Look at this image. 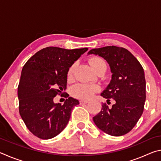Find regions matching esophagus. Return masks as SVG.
Returning a JSON list of instances; mask_svg holds the SVG:
<instances>
[{
	"mask_svg": "<svg viewBox=\"0 0 161 161\" xmlns=\"http://www.w3.org/2000/svg\"><path fill=\"white\" fill-rule=\"evenodd\" d=\"M80 104H85V103H89V101H87V100H80Z\"/></svg>",
	"mask_w": 161,
	"mask_h": 161,
	"instance_id": "34e87169",
	"label": "esophagus"
}]
</instances>
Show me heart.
Returning a JSON list of instances; mask_svg holds the SVG:
<instances>
[{
    "label": "heart",
    "mask_w": 161,
    "mask_h": 161,
    "mask_svg": "<svg viewBox=\"0 0 161 161\" xmlns=\"http://www.w3.org/2000/svg\"><path fill=\"white\" fill-rule=\"evenodd\" d=\"M89 63L95 72L102 69L103 67H107L106 62L102 58L99 57H93L89 59ZM76 68V64H72L67 71V77L68 80H71L74 77V72ZM99 91V86L94 84H76L72 89V94L75 97L81 99H89L94 96V94Z\"/></svg>",
    "instance_id": "b5f03b06"
}]
</instances>
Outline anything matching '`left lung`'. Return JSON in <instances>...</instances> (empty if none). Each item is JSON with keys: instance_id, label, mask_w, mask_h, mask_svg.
Listing matches in <instances>:
<instances>
[{"instance_id": "1", "label": "left lung", "mask_w": 161, "mask_h": 161, "mask_svg": "<svg viewBox=\"0 0 161 161\" xmlns=\"http://www.w3.org/2000/svg\"><path fill=\"white\" fill-rule=\"evenodd\" d=\"M94 54L107 60L112 73L111 80L101 94L111 107L103 103L100 112L93 117L99 129L108 135L126 134L137 124L143 112L146 101V80L143 68L130 52L116 46L92 49Z\"/></svg>"}]
</instances>
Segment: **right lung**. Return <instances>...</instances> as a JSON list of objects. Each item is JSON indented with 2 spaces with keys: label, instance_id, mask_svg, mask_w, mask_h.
<instances>
[{
  "label": "right lung",
  "instance_id": "add662e5",
  "mask_svg": "<svg viewBox=\"0 0 161 161\" xmlns=\"http://www.w3.org/2000/svg\"><path fill=\"white\" fill-rule=\"evenodd\" d=\"M88 48L67 50L47 47L38 51L24 65L18 85L19 112L32 134L41 139L55 137L66 127L72 108L80 102L68 97L64 105L53 103V98L69 94L67 71Z\"/></svg>",
  "mask_w": 161,
  "mask_h": 161
}]
</instances>
